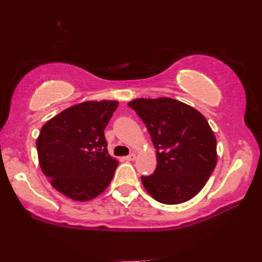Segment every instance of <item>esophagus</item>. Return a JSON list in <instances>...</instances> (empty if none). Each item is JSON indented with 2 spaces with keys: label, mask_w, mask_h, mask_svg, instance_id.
Segmentation results:
<instances>
[{
  "label": "esophagus",
  "mask_w": 262,
  "mask_h": 262,
  "mask_svg": "<svg viewBox=\"0 0 262 262\" xmlns=\"http://www.w3.org/2000/svg\"><path fill=\"white\" fill-rule=\"evenodd\" d=\"M136 157H137V156H136V154H130V155L125 157V160H126V161H135Z\"/></svg>",
  "instance_id": "obj_1"
}]
</instances>
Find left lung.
Returning a JSON list of instances; mask_svg holds the SVG:
<instances>
[{"instance_id": "obj_1", "label": "left lung", "mask_w": 262, "mask_h": 262, "mask_svg": "<svg viewBox=\"0 0 262 262\" xmlns=\"http://www.w3.org/2000/svg\"><path fill=\"white\" fill-rule=\"evenodd\" d=\"M128 106L145 124L156 149L155 171L142 177L146 192L168 205L192 199L217 163V141L205 117L170 98H139Z\"/></svg>"}]
</instances>
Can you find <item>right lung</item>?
I'll use <instances>...</instances> for the list:
<instances>
[{"label": "right lung", "instance_id": "1", "mask_svg": "<svg viewBox=\"0 0 262 262\" xmlns=\"http://www.w3.org/2000/svg\"><path fill=\"white\" fill-rule=\"evenodd\" d=\"M118 105L116 100L84 101L42 125L37 138L39 166L63 195L88 202L108 187L118 161L108 154L103 131Z\"/></svg>", "mask_w": 262, "mask_h": 262}]
</instances>
